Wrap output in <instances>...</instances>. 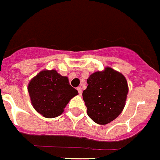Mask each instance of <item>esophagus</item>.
<instances>
[{
  "instance_id": "obj_1",
  "label": "esophagus",
  "mask_w": 160,
  "mask_h": 160,
  "mask_svg": "<svg viewBox=\"0 0 160 160\" xmlns=\"http://www.w3.org/2000/svg\"><path fill=\"white\" fill-rule=\"evenodd\" d=\"M77 90H78V94L80 95H82V88H81V87H78L77 88Z\"/></svg>"
}]
</instances>
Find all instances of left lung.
Here are the masks:
<instances>
[{
	"label": "left lung",
	"instance_id": "1",
	"mask_svg": "<svg viewBox=\"0 0 160 160\" xmlns=\"http://www.w3.org/2000/svg\"><path fill=\"white\" fill-rule=\"evenodd\" d=\"M87 82L82 97L87 115L99 125L115 120L123 111L129 91L124 75L107 67L90 75Z\"/></svg>",
	"mask_w": 160,
	"mask_h": 160
}]
</instances>
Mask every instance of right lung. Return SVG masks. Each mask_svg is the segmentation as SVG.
<instances>
[{
    "label": "right lung",
    "instance_id": "1",
    "mask_svg": "<svg viewBox=\"0 0 160 160\" xmlns=\"http://www.w3.org/2000/svg\"><path fill=\"white\" fill-rule=\"evenodd\" d=\"M28 92L34 108L46 118L62 114L67 103L78 94L69 85L68 78L55 69L39 72L30 81Z\"/></svg>",
    "mask_w": 160,
    "mask_h": 160
}]
</instances>
